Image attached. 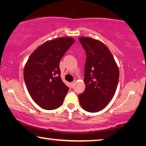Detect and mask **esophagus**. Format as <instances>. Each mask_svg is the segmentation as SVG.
<instances>
[{
    "mask_svg": "<svg viewBox=\"0 0 146 146\" xmlns=\"http://www.w3.org/2000/svg\"><path fill=\"white\" fill-rule=\"evenodd\" d=\"M75 81H73V82H71V87H72V88H73V87H74V85H75Z\"/></svg>",
    "mask_w": 146,
    "mask_h": 146,
    "instance_id": "esophagus-1",
    "label": "esophagus"
}]
</instances>
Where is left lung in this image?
<instances>
[{
	"label": "left lung",
	"instance_id": "8db88e82",
	"mask_svg": "<svg viewBox=\"0 0 146 146\" xmlns=\"http://www.w3.org/2000/svg\"><path fill=\"white\" fill-rule=\"evenodd\" d=\"M86 53L84 81L86 89L78 95L80 106L88 112L102 110L117 90L119 70L110 49L100 40L78 38Z\"/></svg>",
	"mask_w": 146,
	"mask_h": 146
}]
</instances>
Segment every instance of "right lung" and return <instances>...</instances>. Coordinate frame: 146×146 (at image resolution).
<instances>
[{
	"label": "right lung",
	"mask_w": 146,
	"mask_h": 146,
	"mask_svg": "<svg viewBox=\"0 0 146 146\" xmlns=\"http://www.w3.org/2000/svg\"><path fill=\"white\" fill-rule=\"evenodd\" d=\"M74 42L70 36L46 41L31 54L25 64L24 78L28 92L44 110H55L64 102L69 88L61 79L59 64Z\"/></svg>",
	"instance_id": "obj_1"
}]
</instances>
